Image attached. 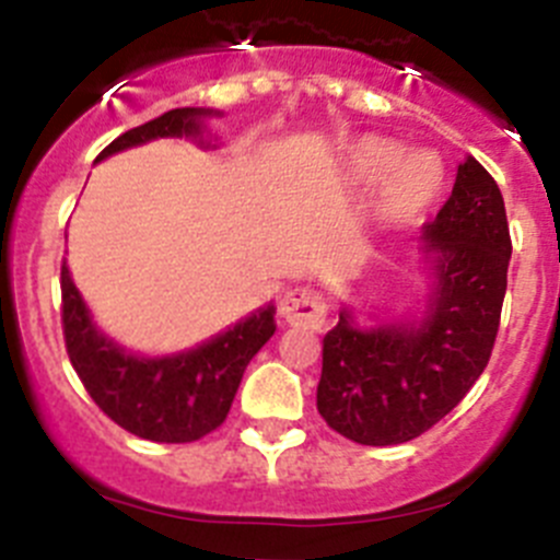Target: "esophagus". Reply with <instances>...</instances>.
Masks as SVG:
<instances>
[{
	"mask_svg": "<svg viewBox=\"0 0 560 560\" xmlns=\"http://www.w3.org/2000/svg\"><path fill=\"white\" fill-rule=\"evenodd\" d=\"M279 312L292 328L319 330L325 323V314H328V303H325V295L317 287H295L284 295Z\"/></svg>",
	"mask_w": 560,
	"mask_h": 560,
	"instance_id": "obj_1",
	"label": "esophagus"
}]
</instances>
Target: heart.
Instances as JSON below:
<instances>
[{
    "instance_id": "heart-1",
    "label": "heart",
    "mask_w": 560,
    "mask_h": 560,
    "mask_svg": "<svg viewBox=\"0 0 560 560\" xmlns=\"http://www.w3.org/2000/svg\"><path fill=\"white\" fill-rule=\"evenodd\" d=\"M350 170L358 180L372 183L377 177V208L385 219H410L432 202L443 180L441 166L424 153L405 155L399 144L377 136H366L350 150Z\"/></svg>"
}]
</instances>
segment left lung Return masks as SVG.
Wrapping results in <instances>:
<instances>
[{"label":"left lung","mask_w":560,"mask_h":560,"mask_svg":"<svg viewBox=\"0 0 560 560\" xmlns=\"http://www.w3.org/2000/svg\"><path fill=\"white\" fill-rule=\"evenodd\" d=\"M438 287L421 325L355 328L350 314L323 339L317 410L361 446H396L432 430L485 372L501 325L512 259L498 183L476 159L457 166L452 197L424 226Z\"/></svg>","instance_id":"8db88e82"}]
</instances>
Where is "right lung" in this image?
<instances>
[{"instance_id":"obj_1","label":"right lung","mask_w":560,"mask_h":560,"mask_svg":"<svg viewBox=\"0 0 560 560\" xmlns=\"http://www.w3.org/2000/svg\"><path fill=\"white\" fill-rule=\"evenodd\" d=\"M210 108H172L117 136L97 161L159 136H199V117ZM65 350L86 394L130 435L153 443H194L224 424L248 361L273 336L276 308H259L210 339L172 358H136L97 334L90 312L62 265Z\"/></svg>"}]
</instances>
